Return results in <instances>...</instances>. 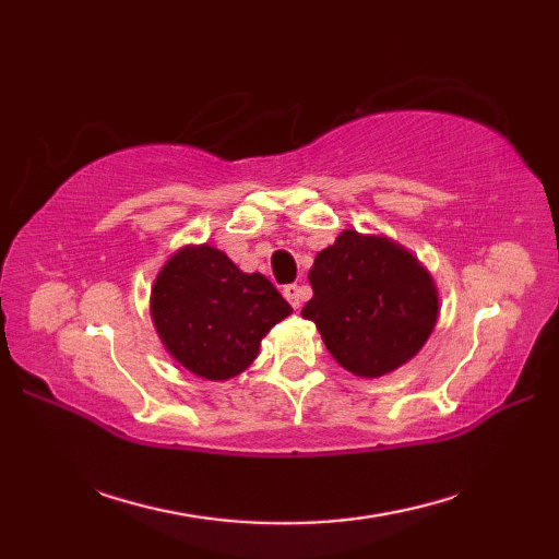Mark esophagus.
Instances as JSON below:
<instances>
[{
    "label": "esophagus",
    "mask_w": 559,
    "mask_h": 559,
    "mask_svg": "<svg viewBox=\"0 0 559 559\" xmlns=\"http://www.w3.org/2000/svg\"><path fill=\"white\" fill-rule=\"evenodd\" d=\"M283 298H286V300L293 305V310H298V307L302 305L305 290L298 286V283H290V286L283 288Z\"/></svg>",
    "instance_id": "esophagus-1"
}]
</instances>
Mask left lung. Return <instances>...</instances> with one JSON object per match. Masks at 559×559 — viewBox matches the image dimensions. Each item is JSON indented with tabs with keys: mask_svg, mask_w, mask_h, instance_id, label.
<instances>
[{
	"mask_svg": "<svg viewBox=\"0 0 559 559\" xmlns=\"http://www.w3.org/2000/svg\"><path fill=\"white\" fill-rule=\"evenodd\" d=\"M317 324L334 360L358 377H382L408 362L430 338L439 314L435 281L389 237L343 230L310 269Z\"/></svg>",
	"mask_w": 559,
	"mask_h": 559,
	"instance_id": "1",
	"label": "left lung"
}]
</instances>
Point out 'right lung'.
Instances as JSON below:
<instances>
[{"label":"right lung","mask_w":559,"mask_h":559,"mask_svg":"<svg viewBox=\"0 0 559 559\" xmlns=\"http://www.w3.org/2000/svg\"><path fill=\"white\" fill-rule=\"evenodd\" d=\"M293 307L261 273H242L211 245L182 247L151 290V317L165 350L204 379L245 372L271 326Z\"/></svg>","instance_id":"1"}]
</instances>
